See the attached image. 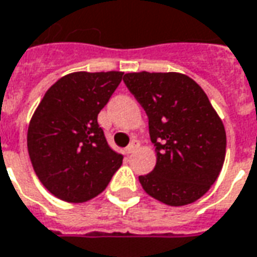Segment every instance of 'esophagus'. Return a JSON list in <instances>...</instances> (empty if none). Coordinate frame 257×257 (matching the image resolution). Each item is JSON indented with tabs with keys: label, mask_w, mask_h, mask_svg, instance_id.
Segmentation results:
<instances>
[{
	"label": "esophagus",
	"mask_w": 257,
	"mask_h": 257,
	"mask_svg": "<svg viewBox=\"0 0 257 257\" xmlns=\"http://www.w3.org/2000/svg\"><path fill=\"white\" fill-rule=\"evenodd\" d=\"M139 146H141V143H139V141H136V139H134V141L129 143V146L126 147V152H128V153H134V152H136V150L139 149Z\"/></svg>",
	"instance_id": "obj_1"
}]
</instances>
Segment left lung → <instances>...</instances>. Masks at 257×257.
Masks as SVG:
<instances>
[{
    "label": "left lung",
    "instance_id": "obj_1",
    "mask_svg": "<svg viewBox=\"0 0 257 257\" xmlns=\"http://www.w3.org/2000/svg\"><path fill=\"white\" fill-rule=\"evenodd\" d=\"M123 82L149 118L157 163L141 175L147 195L168 206L193 203L220 175L227 136L203 89L177 72L125 73Z\"/></svg>",
    "mask_w": 257,
    "mask_h": 257
}]
</instances>
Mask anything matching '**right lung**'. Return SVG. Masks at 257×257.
<instances>
[{
  "mask_svg": "<svg viewBox=\"0 0 257 257\" xmlns=\"http://www.w3.org/2000/svg\"><path fill=\"white\" fill-rule=\"evenodd\" d=\"M123 72H73L57 80L36 108L28 150L40 182L54 196L83 203L100 195L122 164L97 115Z\"/></svg>",
  "mask_w": 257,
  "mask_h": 257,
  "instance_id": "obj_1",
  "label": "right lung"
}]
</instances>
